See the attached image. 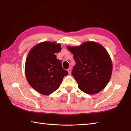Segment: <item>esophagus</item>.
Wrapping results in <instances>:
<instances>
[{
	"instance_id": "34e87169",
	"label": "esophagus",
	"mask_w": 131,
	"mask_h": 131,
	"mask_svg": "<svg viewBox=\"0 0 131 131\" xmlns=\"http://www.w3.org/2000/svg\"><path fill=\"white\" fill-rule=\"evenodd\" d=\"M68 71L69 74H71V69L70 68H69V69H68Z\"/></svg>"
}]
</instances>
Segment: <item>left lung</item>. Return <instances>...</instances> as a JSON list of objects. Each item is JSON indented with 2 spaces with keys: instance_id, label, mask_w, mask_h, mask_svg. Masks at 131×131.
<instances>
[{
  "instance_id": "obj_1",
  "label": "left lung",
  "mask_w": 131,
  "mask_h": 131,
  "mask_svg": "<svg viewBox=\"0 0 131 131\" xmlns=\"http://www.w3.org/2000/svg\"><path fill=\"white\" fill-rule=\"evenodd\" d=\"M75 61L72 75L80 90L94 94L105 88L112 76L113 64L110 55L101 44L86 41L79 46H68Z\"/></svg>"
}]
</instances>
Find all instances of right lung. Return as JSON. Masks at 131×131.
I'll return each instance as SVG.
<instances>
[{
    "label": "right lung",
    "instance_id": "1",
    "mask_svg": "<svg viewBox=\"0 0 131 131\" xmlns=\"http://www.w3.org/2000/svg\"><path fill=\"white\" fill-rule=\"evenodd\" d=\"M61 44L43 41L30 50L26 58L25 74L30 86L39 93L49 95L59 88L68 72L64 70L56 53Z\"/></svg>",
    "mask_w": 131,
    "mask_h": 131
}]
</instances>
